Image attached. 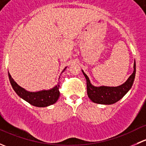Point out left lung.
Wrapping results in <instances>:
<instances>
[{
    "label": "left lung",
    "mask_w": 146,
    "mask_h": 146,
    "mask_svg": "<svg viewBox=\"0 0 146 146\" xmlns=\"http://www.w3.org/2000/svg\"><path fill=\"white\" fill-rule=\"evenodd\" d=\"M87 81V93L88 98L93 102L102 104H112L120 100L133 85L136 76V62L133 65V72L128 80L122 85L117 87L93 86L90 83L89 78L82 70Z\"/></svg>",
    "instance_id": "left-lung-1"
}]
</instances>
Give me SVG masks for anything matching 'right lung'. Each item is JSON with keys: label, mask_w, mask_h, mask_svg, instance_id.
<instances>
[{"label": "right lung", "mask_w": 146, "mask_h": 146, "mask_svg": "<svg viewBox=\"0 0 146 146\" xmlns=\"http://www.w3.org/2000/svg\"><path fill=\"white\" fill-rule=\"evenodd\" d=\"M65 70V69H64ZM8 77L15 92L21 98L27 101L32 105L38 107H45L56 102L60 96L59 85L48 90H42L39 92H28L24 88L17 85L11 77L8 72Z\"/></svg>", "instance_id": "add662e5"}]
</instances>
